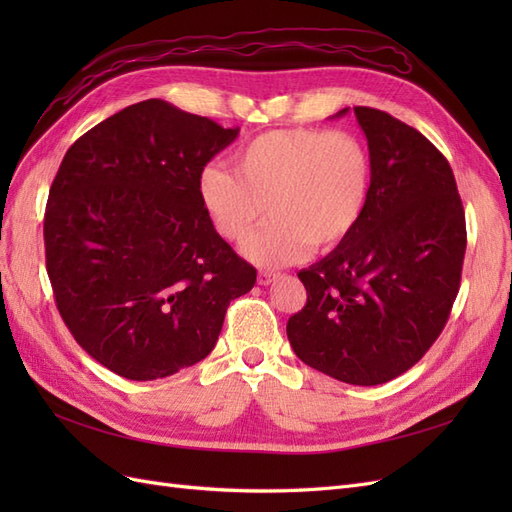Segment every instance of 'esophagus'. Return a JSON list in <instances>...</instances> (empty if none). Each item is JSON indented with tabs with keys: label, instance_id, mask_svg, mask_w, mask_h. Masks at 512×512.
Here are the masks:
<instances>
[{
	"label": "esophagus",
	"instance_id": "34e87169",
	"mask_svg": "<svg viewBox=\"0 0 512 512\" xmlns=\"http://www.w3.org/2000/svg\"><path fill=\"white\" fill-rule=\"evenodd\" d=\"M277 277H280V273H275V271H260L258 273V284L260 286H269V284H273Z\"/></svg>",
	"mask_w": 512,
	"mask_h": 512
}]
</instances>
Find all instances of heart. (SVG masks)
<instances>
[{
  "label": "heart",
  "instance_id": "heart-1",
  "mask_svg": "<svg viewBox=\"0 0 512 512\" xmlns=\"http://www.w3.org/2000/svg\"><path fill=\"white\" fill-rule=\"evenodd\" d=\"M237 170L209 164L198 179L200 200L220 235L247 243L258 265L280 267L307 247L329 250L359 226L371 188V160L359 138L339 130H273L235 153Z\"/></svg>",
  "mask_w": 512,
  "mask_h": 512
}]
</instances>
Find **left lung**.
Segmentation results:
<instances>
[{"mask_svg": "<svg viewBox=\"0 0 512 512\" xmlns=\"http://www.w3.org/2000/svg\"><path fill=\"white\" fill-rule=\"evenodd\" d=\"M354 115L371 160L367 207L329 256L299 273L307 303L286 333L305 365L376 386L421 361L442 333L459 292L466 213L451 164L421 132L378 108L354 106Z\"/></svg>", "mask_w": 512, "mask_h": 512, "instance_id": "obj_1", "label": "left lung"}]
</instances>
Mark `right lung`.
I'll return each instance as SVG.
<instances>
[{
    "label": "right lung",
    "mask_w": 512,
    "mask_h": 512,
    "mask_svg": "<svg viewBox=\"0 0 512 512\" xmlns=\"http://www.w3.org/2000/svg\"><path fill=\"white\" fill-rule=\"evenodd\" d=\"M237 134L153 98L85 132L57 170L44 213L55 303L79 346L121 378L203 361L230 301L256 284L198 192Z\"/></svg>",
    "instance_id": "obj_1"
}]
</instances>
